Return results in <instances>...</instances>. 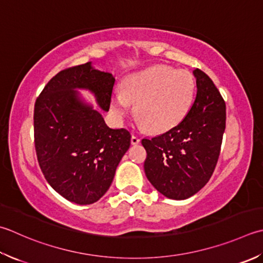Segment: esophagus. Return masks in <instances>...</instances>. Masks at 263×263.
<instances>
[{
    "instance_id": "1",
    "label": "esophagus",
    "mask_w": 263,
    "mask_h": 263,
    "mask_svg": "<svg viewBox=\"0 0 263 263\" xmlns=\"http://www.w3.org/2000/svg\"><path fill=\"white\" fill-rule=\"evenodd\" d=\"M139 142H140V138H139L138 136L133 135V136L131 137V143H132V145H138Z\"/></svg>"
}]
</instances>
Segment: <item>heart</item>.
<instances>
[{
    "label": "heart",
    "instance_id": "b5f03b06",
    "mask_svg": "<svg viewBox=\"0 0 263 263\" xmlns=\"http://www.w3.org/2000/svg\"><path fill=\"white\" fill-rule=\"evenodd\" d=\"M196 82L192 73L157 65L127 76L122 91L112 96L111 110L117 118L130 114L136 104L140 125L154 133L171 130L193 105Z\"/></svg>",
    "mask_w": 263,
    "mask_h": 263
}]
</instances>
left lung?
<instances>
[{"instance_id":"1","label":"left lung","mask_w":263,"mask_h":263,"mask_svg":"<svg viewBox=\"0 0 263 263\" xmlns=\"http://www.w3.org/2000/svg\"><path fill=\"white\" fill-rule=\"evenodd\" d=\"M197 93L186 117L171 130L142 139L147 179L164 196L186 199L199 192L217 165L226 128V102L213 81L196 68Z\"/></svg>"}]
</instances>
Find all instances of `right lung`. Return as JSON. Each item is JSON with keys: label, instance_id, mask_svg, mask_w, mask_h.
Wrapping results in <instances>:
<instances>
[{"label": "right lung", "instance_id": "1", "mask_svg": "<svg viewBox=\"0 0 263 263\" xmlns=\"http://www.w3.org/2000/svg\"><path fill=\"white\" fill-rule=\"evenodd\" d=\"M114 76L91 63L69 67L51 79L35 101L34 142L39 165L49 184L80 205L92 204L109 189L131 135L110 128L75 89H87L108 111Z\"/></svg>", "mask_w": 263, "mask_h": 263}]
</instances>
